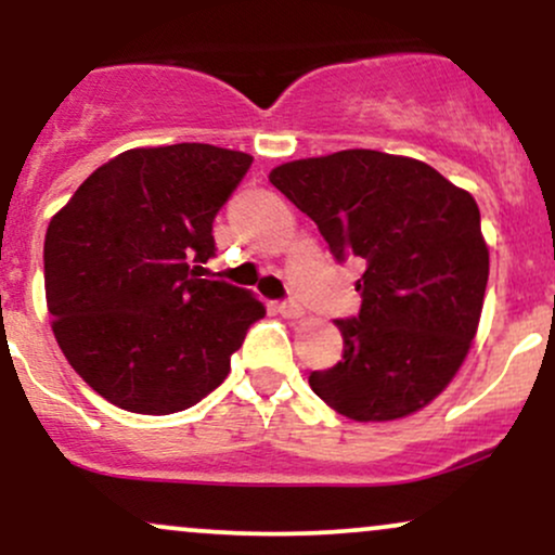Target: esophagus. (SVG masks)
Here are the masks:
<instances>
[{
    "label": "esophagus",
    "instance_id": "1",
    "mask_svg": "<svg viewBox=\"0 0 555 555\" xmlns=\"http://www.w3.org/2000/svg\"><path fill=\"white\" fill-rule=\"evenodd\" d=\"M279 313H282L284 318H302L305 308L299 302H295V299H286V302L279 305Z\"/></svg>",
    "mask_w": 555,
    "mask_h": 555
}]
</instances>
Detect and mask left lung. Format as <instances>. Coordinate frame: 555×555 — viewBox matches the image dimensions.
<instances>
[{
  "label": "left lung",
  "mask_w": 555,
  "mask_h": 555,
  "mask_svg": "<svg viewBox=\"0 0 555 555\" xmlns=\"http://www.w3.org/2000/svg\"><path fill=\"white\" fill-rule=\"evenodd\" d=\"M271 184L328 250L365 266L344 354L310 388L358 423L412 415L449 386L482 313L488 247L475 197L415 158L352 149L276 167Z\"/></svg>",
  "instance_id": "1"
}]
</instances>
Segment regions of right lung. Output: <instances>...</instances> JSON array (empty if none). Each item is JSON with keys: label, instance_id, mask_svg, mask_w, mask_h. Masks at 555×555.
<instances>
[{"label": "right lung", "instance_id": "right-lung-1", "mask_svg": "<svg viewBox=\"0 0 555 555\" xmlns=\"http://www.w3.org/2000/svg\"><path fill=\"white\" fill-rule=\"evenodd\" d=\"M250 164L208 143L125 151L49 224L43 284L54 336L112 404L138 415L197 404L266 315L247 289L197 273L216 256V214Z\"/></svg>", "mask_w": 555, "mask_h": 555}]
</instances>
